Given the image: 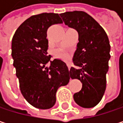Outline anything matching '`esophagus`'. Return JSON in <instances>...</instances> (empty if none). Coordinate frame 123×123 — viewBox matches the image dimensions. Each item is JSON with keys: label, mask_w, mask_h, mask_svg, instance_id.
I'll use <instances>...</instances> for the list:
<instances>
[{"label": "esophagus", "mask_w": 123, "mask_h": 123, "mask_svg": "<svg viewBox=\"0 0 123 123\" xmlns=\"http://www.w3.org/2000/svg\"><path fill=\"white\" fill-rule=\"evenodd\" d=\"M67 65H68V70H70V65L68 63V64H67Z\"/></svg>", "instance_id": "34e87169"}]
</instances>
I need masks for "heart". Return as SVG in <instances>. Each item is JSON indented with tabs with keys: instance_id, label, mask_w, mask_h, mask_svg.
Returning <instances> with one entry per match:
<instances>
[{
	"instance_id": "heart-1",
	"label": "heart",
	"mask_w": 123,
	"mask_h": 123,
	"mask_svg": "<svg viewBox=\"0 0 123 123\" xmlns=\"http://www.w3.org/2000/svg\"><path fill=\"white\" fill-rule=\"evenodd\" d=\"M57 55L61 58H63V59H68V55L65 53H63V52H61V51H59L57 53Z\"/></svg>"
}]
</instances>
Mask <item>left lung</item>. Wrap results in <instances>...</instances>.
<instances>
[{
  "label": "left lung",
  "mask_w": 123,
  "mask_h": 123,
  "mask_svg": "<svg viewBox=\"0 0 123 123\" xmlns=\"http://www.w3.org/2000/svg\"><path fill=\"white\" fill-rule=\"evenodd\" d=\"M66 25L78 33L77 49L69 71L72 79L82 83L81 90L73 95L80 107L90 108L101 100L106 88V74L111 58V45L104 29L90 15L83 11L61 13Z\"/></svg>",
  "instance_id": "8db88e82"
}]
</instances>
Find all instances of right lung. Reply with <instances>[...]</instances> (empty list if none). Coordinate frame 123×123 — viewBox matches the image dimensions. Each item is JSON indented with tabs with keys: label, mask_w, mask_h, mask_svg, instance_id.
<instances>
[{
	"label": "right lung",
	"mask_w": 123,
	"mask_h": 123,
	"mask_svg": "<svg viewBox=\"0 0 123 123\" xmlns=\"http://www.w3.org/2000/svg\"><path fill=\"white\" fill-rule=\"evenodd\" d=\"M58 23L62 20L58 13L32 15L12 37L11 55L20 92L28 103L38 109L51 108L56 102L58 89L68 85L70 78L65 62L60 59L51 61L47 53V31ZM48 62L49 68L45 66Z\"/></svg>",
	"instance_id": "add662e5"
}]
</instances>
